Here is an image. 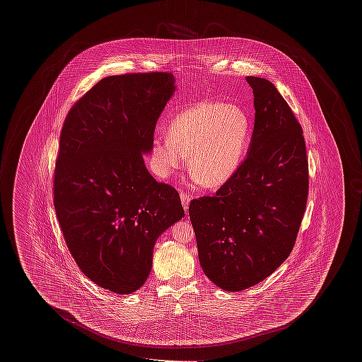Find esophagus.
I'll return each instance as SVG.
<instances>
[{"label": "esophagus", "instance_id": "esophagus-1", "mask_svg": "<svg viewBox=\"0 0 362 362\" xmlns=\"http://www.w3.org/2000/svg\"><path fill=\"white\" fill-rule=\"evenodd\" d=\"M180 201H182V205H183V207L186 209V211H187V207H189V201H191V195L189 194H187V192H180Z\"/></svg>", "mask_w": 362, "mask_h": 362}]
</instances>
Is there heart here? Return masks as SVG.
<instances>
[{
  "label": "heart",
  "instance_id": "heart-1",
  "mask_svg": "<svg viewBox=\"0 0 362 362\" xmlns=\"http://www.w3.org/2000/svg\"><path fill=\"white\" fill-rule=\"evenodd\" d=\"M251 137L248 114L235 104L201 102L175 115L155 138V173L168 177L189 155V173L206 189L225 185L239 170Z\"/></svg>",
  "mask_w": 362,
  "mask_h": 362
}]
</instances>
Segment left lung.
<instances>
[{
    "label": "left lung",
    "instance_id": "obj_1",
    "mask_svg": "<svg viewBox=\"0 0 362 362\" xmlns=\"http://www.w3.org/2000/svg\"><path fill=\"white\" fill-rule=\"evenodd\" d=\"M255 124L247 157L213 197L192 199L189 220L204 273L240 292L291 255L308 197L303 129L269 80L248 76Z\"/></svg>",
    "mask_w": 362,
    "mask_h": 362
}]
</instances>
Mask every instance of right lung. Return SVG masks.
Segmentation results:
<instances>
[{
    "label": "right lung",
    "instance_id": "obj_1",
    "mask_svg": "<svg viewBox=\"0 0 362 362\" xmlns=\"http://www.w3.org/2000/svg\"><path fill=\"white\" fill-rule=\"evenodd\" d=\"M173 73L110 76L70 108L54 173V207L80 270L117 294L138 291L158 236L185 217L173 186L158 183L142 155L175 92Z\"/></svg>",
    "mask_w": 362,
    "mask_h": 362
}]
</instances>
